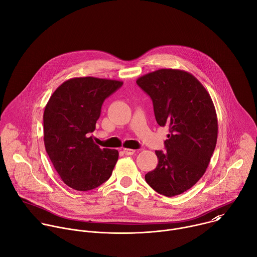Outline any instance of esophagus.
<instances>
[{"mask_svg":"<svg viewBox=\"0 0 257 257\" xmlns=\"http://www.w3.org/2000/svg\"><path fill=\"white\" fill-rule=\"evenodd\" d=\"M123 153L126 155H133L135 153L134 149H128V148H124L123 149Z\"/></svg>","mask_w":257,"mask_h":257,"instance_id":"34e87169","label":"esophagus"}]
</instances>
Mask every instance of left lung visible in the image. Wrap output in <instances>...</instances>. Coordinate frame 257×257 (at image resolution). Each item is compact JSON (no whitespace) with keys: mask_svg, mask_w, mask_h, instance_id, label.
I'll list each match as a JSON object with an SVG mask.
<instances>
[{"mask_svg":"<svg viewBox=\"0 0 257 257\" xmlns=\"http://www.w3.org/2000/svg\"><path fill=\"white\" fill-rule=\"evenodd\" d=\"M136 82L151 98L157 124L168 127L166 151H155L158 163L145 181L165 197L181 195L203 177L215 150L214 103L204 85L185 70L161 68Z\"/></svg>","mask_w":257,"mask_h":257,"instance_id":"obj_1","label":"left lung"}]
</instances>
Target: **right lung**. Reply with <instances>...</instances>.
I'll return each instance as SVG.
<instances>
[{"instance_id": "right-lung-1", "label": "right lung", "mask_w": 257, "mask_h": 257, "mask_svg": "<svg viewBox=\"0 0 257 257\" xmlns=\"http://www.w3.org/2000/svg\"><path fill=\"white\" fill-rule=\"evenodd\" d=\"M122 84L120 80L94 76L69 78L45 106L46 152L62 182L73 190L96 189L112 175L118 150L100 148L89 134L96 129L105 99Z\"/></svg>"}]
</instances>
